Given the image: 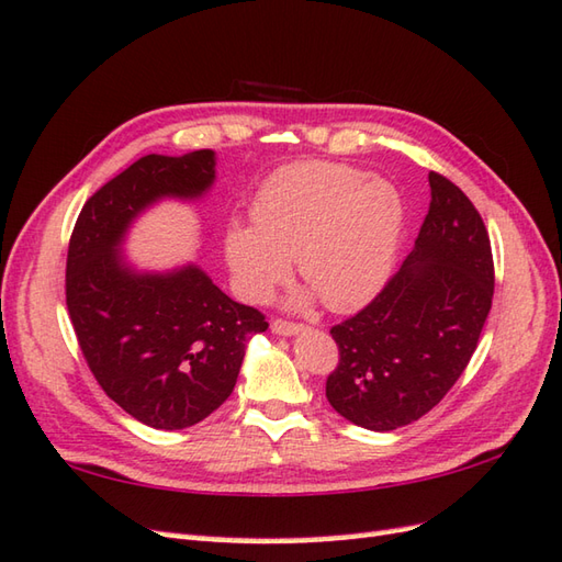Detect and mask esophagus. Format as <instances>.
Returning a JSON list of instances; mask_svg holds the SVG:
<instances>
[{
    "label": "esophagus",
    "instance_id": "1",
    "mask_svg": "<svg viewBox=\"0 0 562 562\" xmlns=\"http://www.w3.org/2000/svg\"><path fill=\"white\" fill-rule=\"evenodd\" d=\"M272 333H278V336H294V333H300L304 326L302 324H294V321H284V318H274L270 324Z\"/></svg>",
    "mask_w": 562,
    "mask_h": 562
}]
</instances>
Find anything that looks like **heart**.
<instances>
[{"mask_svg": "<svg viewBox=\"0 0 562 562\" xmlns=\"http://www.w3.org/2000/svg\"><path fill=\"white\" fill-rule=\"evenodd\" d=\"M254 224H232L226 260L250 302L288 280L292 258L333 312H350L384 288L401 244L405 205L386 178L348 164L282 166L258 188Z\"/></svg>", "mask_w": 562, "mask_h": 562, "instance_id": "heart-1", "label": "heart"}]
</instances>
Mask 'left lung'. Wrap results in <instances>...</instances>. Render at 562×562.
Segmentation results:
<instances>
[{"instance_id":"left-lung-1","label":"left lung","mask_w":562,"mask_h":562,"mask_svg":"<svg viewBox=\"0 0 562 562\" xmlns=\"http://www.w3.org/2000/svg\"><path fill=\"white\" fill-rule=\"evenodd\" d=\"M427 217L413 254L372 302L330 328L338 367L326 398L374 432L415 423L447 396L479 348L491 314V236L459 186L429 171Z\"/></svg>"}]
</instances>
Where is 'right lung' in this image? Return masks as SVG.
I'll use <instances>...</instances> for the list:
<instances>
[{
  "label": "right lung",
  "mask_w": 562,
  "mask_h": 562,
  "mask_svg": "<svg viewBox=\"0 0 562 562\" xmlns=\"http://www.w3.org/2000/svg\"><path fill=\"white\" fill-rule=\"evenodd\" d=\"M214 151L147 154L93 193L67 250L65 294L83 360L105 396L157 429H183L232 396L246 342L268 328L258 308L229 300L198 266L139 274L123 234L159 198H200Z\"/></svg>",
  "instance_id": "right-lung-1"
}]
</instances>
